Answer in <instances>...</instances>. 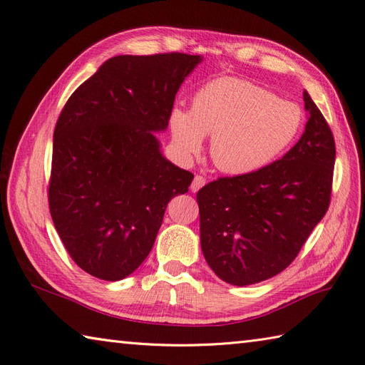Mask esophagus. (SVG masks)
<instances>
[{"label": "esophagus", "instance_id": "esophagus-1", "mask_svg": "<svg viewBox=\"0 0 365 365\" xmlns=\"http://www.w3.org/2000/svg\"><path fill=\"white\" fill-rule=\"evenodd\" d=\"M204 184H205V178H204V176L196 175L195 178H193V181H192V184H190V190H192V192H197Z\"/></svg>", "mask_w": 365, "mask_h": 365}]
</instances>
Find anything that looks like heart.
Here are the masks:
<instances>
[{
	"instance_id": "heart-1",
	"label": "heart",
	"mask_w": 365,
	"mask_h": 365,
	"mask_svg": "<svg viewBox=\"0 0 365 365\" xmlns=\"http://www.w3.org/2000/svg\"><path fill=\"white\" fill-rule=\"evenodd\" d=\"M303 121L295 103L236 77L205 83L192 108L170 115L175 146L184 157L197 155L212 135L210 157L227 175H251L267 168L295 141Z\"/></svg>"
}]
</instances>
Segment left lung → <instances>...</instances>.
I'll list each match as a JSON object with an SVG mask.
<instances>
[{"label":"left lung","instance_id":"8db88e82","mask_svg":"<svg viewBox=\"0 0 365 365\" xmlns=\"http://www.w3.org/2000/svg\"><path fill=\"white\" fill-rule=\"evenodd\" d=\"M303 101L304 132L282 160L196 193L204 257L230 284H254L288 268L329 208L335 140L306 90Z\"/></svg>","mask_w":365,"mask_h":365}]
</instances>
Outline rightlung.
Masks as SVG:
<instances>
[{"mask_svg": "<svg viewBox=\"0 0 365 365\" xmlns=\"http://www.w3.org/2000/svg\"><path fill=\"white\" fill-rule=\"evenodd\" d=\"M201 56L108 59L65 103L53 134L48 205L77 267L117 282L145 262L193 175L163 155L175 96Z\"/></svg>", "mask_w": 365, "mask_h": 365, "instance_id": "right-lung-1", "label": "right lung"}]
</instances>
